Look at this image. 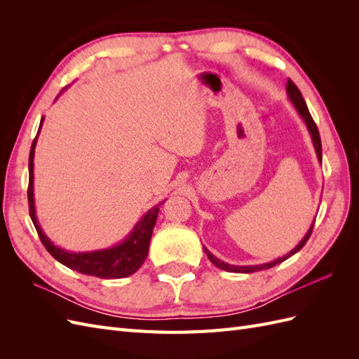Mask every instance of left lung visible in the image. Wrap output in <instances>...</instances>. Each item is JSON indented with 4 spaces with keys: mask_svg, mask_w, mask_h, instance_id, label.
Returning <instances> with one entry per match:
<instances>
[{
    "mask_svg": "<svg viewBox=\"0 0 359 359\" xmlns=\"http://www.w3.org/2000/svg\"><path fill=\"white\" fill-rule=\"evenodd\" d=\"M286 91H287V97H289L290 103H292L293 106H295V109H297V112L299 114V116L302 118V121L306 123V126H307V128H309V132H310V136H311V142H313L314 151H316L318 160H319V163H322V142H320L319 130H318V126L314 124L313 118H311V115H310V112H309V107H307V104H306V100H304V97H302L301 91L298 90V86H297L295 83H293L290 79L287 81ZM314 220H316V219H314ZM314 220H313V223H311V226H310V229L307 231V233L304 235V238L298 243V245H295V248L290 250V252H289L287 255L281 256V257H277L276 260H271V262H266V264H260V265H231V264L223 262V260H220L219 257H215L206 247H203V250H205L206 256H208V259L211 260V262H212L217 268L224 269V271H229V273H241V274L257 273V271L269 269V268H273V266H276V265H278V264H281V262H285L286 259H289L290 256L298 253L299 250H301L304 245H306V243L309 241V238H310V235H311V232H313Z\"/></svg>",
    "mask_w": 359,
    "mask_h": 359,
    "instance_id": "obj_1",
    "label": "left lung"
}]
</instances>
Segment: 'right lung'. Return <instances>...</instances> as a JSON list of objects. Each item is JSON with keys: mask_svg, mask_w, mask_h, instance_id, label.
Masks as SVG:
<instances>
[{"mask_svg": "<svg viewBox=\"0 0 359 359\" xmlns=\"http://www.w3.org/2000/svg\"><path fill=\"white\" fill-rule=\"evenodd\" d=\"M43 126V118L40 121V127L36 139L32 140L29 160H28V172H29V182H28V205H29V217L34 223L36 231L40 236L43 245L46 247L48 252L55 257L60 264L66 265L67 268L78 271L81 274L94 276L99 278H124L135 274L136 271L142 266L148 256V248L151 236H153V229L157 222V215L160 211V205L153 206L142 219H140L121 243L115 244L114 247L94 250V252H82L74 253L69 252L66 248H61L53 244L48 235L43 232L41 226L39 224L36 215V205H34V151L37 145V137L40 128Z\"/></svg>", "mask_w": 359, "mask_h": 359, "instance_id": "right-lung-1", "label": "right lung"}]
</instances>
